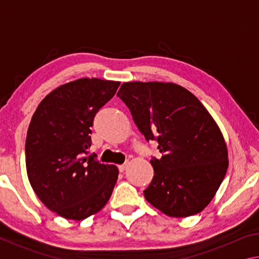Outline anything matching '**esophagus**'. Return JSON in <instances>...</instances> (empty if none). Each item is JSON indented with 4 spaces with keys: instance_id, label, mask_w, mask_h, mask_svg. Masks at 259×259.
<instances>
[{
    "instance_id": "34e87169",
    "label": "esophagus",
    "mask_w": 259,
    "mask_h": 259,
    "mask_svg": "<svg viewBox=\"0 0 259 259\" xmlns=\"http://www.w3.org/2000/svg\"><path fill=\"white\" fill-rule=\"evenodd\" d=\"M126 166H128V165H126V163H124V164H121V165H119V170H120V172H123V171H124V170L126 169Z\"/></svg>"
}]
</instances>
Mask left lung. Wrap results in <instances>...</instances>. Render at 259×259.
Instances as JSON below:
<instances>
[{"label": "left lung", "mask_w": 259, "mask_h": 259, "mask_svg": "<svg viewBox=\"0 0 259 259\" xmlns=\"http://www.w3.org/2000/svg\"><path fill=\"white\" fill-rule=\"evenodd\" d=\"M117 97L146 140H156L163 154L150 161L154 176L144 191L145 199L170 217L202 211L229 166L224 136L207 108L171 82H125Z\"/></svg>", "instance_id": "1"}]
</instances>
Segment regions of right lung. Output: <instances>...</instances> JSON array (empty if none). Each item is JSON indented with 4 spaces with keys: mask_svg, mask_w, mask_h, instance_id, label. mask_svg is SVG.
<instances>
[{
    "mask_svg": "<svg viewBox=\"0 0 259 259\" xmlns=\"http://www.w3.org/2000/svg\"><path fill=\"white\" fill-rule=\"evenodd\" d=\"M120 82L83 77L57 87L38 104L26 137V170L35 194L59 216L83 221L102 210L119 176L85 156L90 128Z\"/></svg>",
    "mask_w": 259,
    "mask_h": 259,
    "instance_id": "add662e5",
    "label": "right lung"
}]
</instances>
